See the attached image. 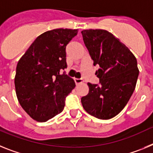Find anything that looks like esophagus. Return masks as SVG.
Returning <instances> with one entry per match:
<instances>
[{
	"label": "esophagus",
	"mask_w": 153,
	"mask_h": 153,
	"mask_svg": "<svg viewBox=\"0 0 153 153\" xmlns=\"http://www.w3.org/2000/svg\"><path fill=\"white\" fill-rule=\"evenodd\" d=\"M74 80H75V84H76V85H79V84H81V83H82V82H84V81L82 80V78H75Z\"/></svg>",
	"instance_id": "34e87169"
}]
</instances>
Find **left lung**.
Masks as SVG:
<instances>
[{"mask_svg":"<svg viewBox=\"0 0 153 153\" xmlns=\"http://www.w3.org/2000/svg\"><path fill=\"white\" fill-rule=\"evenodd\" d=\"M82 34L93 65L100 67L95 72L99 85L88 83L89 91L81 99L82 106L98 119H111L124 108L135 90L139 73L137 60L107 30L89 29Z\"/></svg>","mask_w":153,"mask_h":153,"instance_id":"8db88e82","label":"left lung"}]
</instances>
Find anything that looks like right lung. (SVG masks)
<instances>
[{"mask_svg": "<svg viewBox=\"0 0 153 153\" xmlns=\"http://www.w3.org/2000/svg\"><path fill=\"white\" fill-rule=\"evenodd\" d=\"M77 29H54L39 35L18 62L14 85L18 102L33 119L47 122L61 113L75 87L62 69L67 68L65 48Z\"/></svg>", "mask_w": 153, "mask_h": 153, "instance_id": "obj_1", "label": "right lung"}]
</instances>
